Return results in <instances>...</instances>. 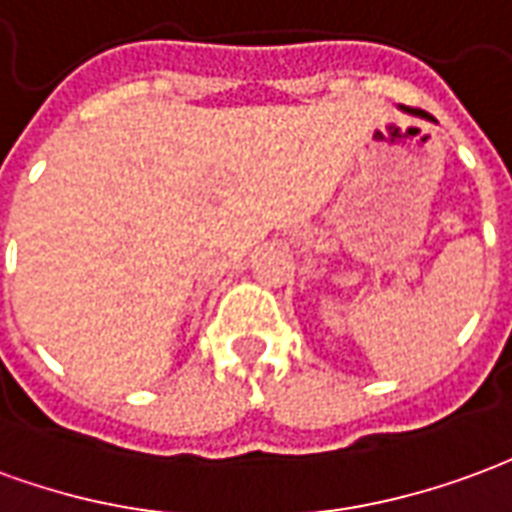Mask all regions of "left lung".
I'll return each mask as SVG.
<instances>
[{"mask_svg": "<svg viewBox=\"0 0 512 512\" xmlns=\"http://www.w3.org/2000/svg\"><path fill=\"white\" fill-rule=\"evenodd\" d=\"M401 111H406V114H414V117H420V119H431V122H436V119L431 117V114H425V111H420V108H406V106H401Z\"/></svg>", "mask_w": 512, "mask_h": 512, "instance_id": "1", "label": "left lung"}]
</instances>
